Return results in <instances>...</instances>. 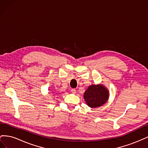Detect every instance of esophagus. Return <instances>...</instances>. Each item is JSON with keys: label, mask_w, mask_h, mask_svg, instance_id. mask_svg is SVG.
<instances>
[{"label": "esophagus", "mask_w": 148, "mask_h": 148, "mask_svg": "<svg viewBox=\"0 0 148 148\" xmlns=\"http://www.w3.org/2000/svg\"><path fill=\"white\" fill-rule=\"evenodd\" d=\"M71 92H72V93H73V94L77 93V91H76V89H71Z\"/></svg>", "instance_id": "34e87169"}]
</instances>
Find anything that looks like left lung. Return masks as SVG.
<instances>
[{"mask_svg": "<svg viewBox=\"0 0 148 148\" xmlns=\"http://www.w3.org/2000/svg\"><path fill=\"white\" fill-rule=\"evenodd\" d=\"M109 92L104 85L92 84L84 93V99L87 105L91 108L104 105L108 100Z\"/></svg>", "mask_w": 148, "mask_h": 148, "instance_id": "obj_1", "label": "left lung"}]
</instances>
